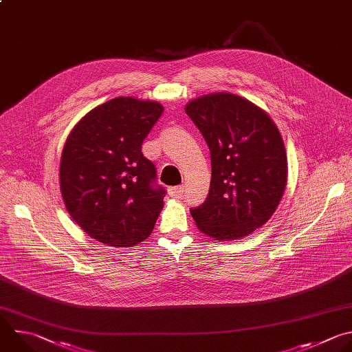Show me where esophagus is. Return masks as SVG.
I'll return each mask as SVG.
<instances>
[{
    "label": "esophagus",
    "instance_id": "1",
    "mask_svg": "<svg viewBox=\"0 0 352 352\" xmlns=\"http://www.w3.org/2000/svg\"><path fill=\"white\" fill-rule=\"evenodd\" d=\"M184 190H185L184 186H173V188L168 189V193H170L173 197H179V196H182Z\"/></svg>",
    "mask_w": 352,
    "mask_h": 352
}]
</instances>
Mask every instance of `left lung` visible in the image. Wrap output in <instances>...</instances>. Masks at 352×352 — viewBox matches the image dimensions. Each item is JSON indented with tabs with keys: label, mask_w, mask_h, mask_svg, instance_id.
<instances>
[{
	"label": "left lung",
	"mask_w": 352,
	"mask_h": 352,
	"mask_svg": "<svg viewBox=\"0 0 352 352\" xmlns=\"http://www.w3.org/2000/svg\"><path fill=\"white\" fill-rule=\"evenodd\" d=\"M185 111L211 153L207 199L190 210L196 226L221 242L249 236L274 215L287 184L276 124L265 110L230 92L195 98Z\"/></svg>",
	"instance_id": "obj_1"
}]
</instances>
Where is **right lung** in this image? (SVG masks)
I'll list each match as a JSON object with an SVG mask.
<instances>
[{
  "mask_svg": "<svg viewBox=\"0 0 352 352\" xmlns=\"http://www.w3.org/2000/svg\"><path fill=\"white\" fill-rule=\"evenodd\" d=\"M163 110L156 100L117 96L89 110L65 142L59 184L66 210L103 245L131 248L155 228L166 190L153 188L156 170L141 148Z\"/></svg>",
  "mask_w": 352,
  "mask_h": 352,
  "instance_id": "add662e5",
  "label": "right lung"
}]
</instances>
